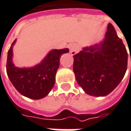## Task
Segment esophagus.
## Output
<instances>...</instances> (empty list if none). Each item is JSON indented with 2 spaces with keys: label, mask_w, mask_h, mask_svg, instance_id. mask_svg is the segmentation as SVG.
<instances>
[{
  "label": "esophagus",
  "mask_w": 131,
  "mask_h": 131,
  "mask_svg": "<svg viewBox=\"0 0 131 131\" xmlns=\"http://www.w3.org/2000/svg\"><path fill=\"white\" fill-rule=\"evenodd\" d=\"M69 49H70V52L71 53V54H75L77 52V46L76 44H70L69 45Z\"/></svg>",
  "instance_id": "34e87169"
}]
</instances>
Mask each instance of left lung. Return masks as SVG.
Instances as JSON below:
<instances>
[{
    "label": "left lung",
    "mask_w": 131,
    "mask_h": 131,
    "mask_svg": "<svg viewBox=\"0 0 131 131\" xmlns=\"http://www.w3.org/2000/svg\"><path fill=\"white\" fill-rule=\"evenodd\" d=\"M105 37L100 43L85 47L73 55L78 84L86 94L94 97L111 93L122 80L127 67L126 48L110 23Z\"/></svg>",
    "instance_id": "1"
}]
</instances>
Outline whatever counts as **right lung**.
<instances>
[{"label": "right lung", "instance_id": "right-lung-1", "mask_svg": "<svg viewBox=\"0 0 131 131\" xmlns=\"http://www.w3.org/2000/svg\"><path fill=\"white\" fill-rule=\"evenodd\" d=\"M10 46L6 61V73L10 82L18 92L30 99L39 100L45 97L53 88L56 72L60 65L62 54L69 52L68 49H53L39 64L28 67L18 68L13 63V46Z\"/></svg>", "mask_w": 131, "mask_h": 131}]
</instances>
